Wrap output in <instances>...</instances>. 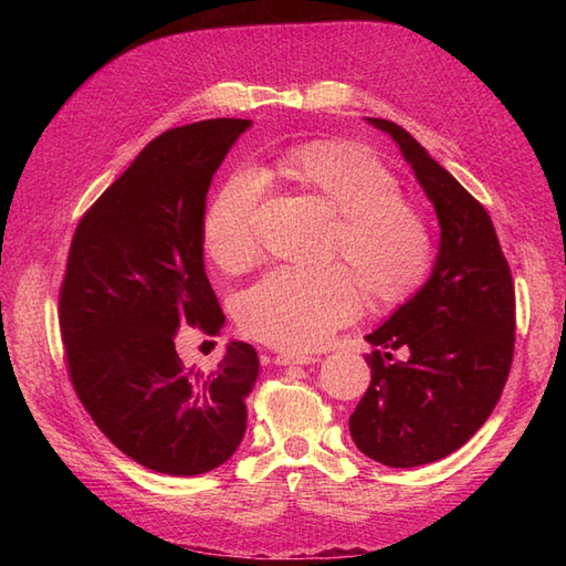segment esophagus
Masks as SVG:
<instances>
[{
  "label": "esophagus",
  "instance_id": "1",
  "mask_svg": "<svg viewBox=\"0 0 566 566\" xmlns=\"http://www.w3.org/2000/svg\"><path fill=\"white\" fill-rule=\"evenodd\" d=\"M316 361L318 358H314L310 354H279L276 358H273V364L276 366H310Z\"/></svg>",
  "mask_w": 566,
  "mask_h": 566
}]
</instances>
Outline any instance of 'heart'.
<instances>
[{
  "instance_id": "b5f03b06",
  "label": "heart",
  "mask_w": 566,
  "mask_h": 566,
  "mask_svg": "<svg viewBox=\"0 0 566 566\" xmlns=\"http://www.w3.org/2000/svg\"><path fill=\"white\" fill-rule=\"evenodd\" d=\"M276 172L318 196L339 217L333 250L345 256L373 297L399 300L420 285L432 260L430 229L401 200L397 177L368 148L306 144L287 150ZM262 191L264 177L254 167L235 169L205 210L202 248L219 269L238 271L252 260ZM356 276L342 266L273 269L238 297V323L245 335L271 347L314 349L361 312Z\"/></svg>"
}]
</instances>
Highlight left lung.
I'll return each instance as SVG.
<instances>
[{"label": "left lung", "mask_w": 566, "mask_h": 566, "mask_svg": "<svg viewBox=\"0 0 566 566\" xmlns=\"http://www.w3.org/2000/svg\"><path fill=\"white\" fill-rule=\"evenodd\" d=\"M366 123L397 144L432 202L439 248L430 279L366 335L385 354L366 358L370 387L349 432L382 465L418 468L458 451L499 403L515 349V287L482 205L403 127ZM389 348H403L405 361L389 365Z\"/></svg>", "instance_id": "8db88e82"}]
</instances>
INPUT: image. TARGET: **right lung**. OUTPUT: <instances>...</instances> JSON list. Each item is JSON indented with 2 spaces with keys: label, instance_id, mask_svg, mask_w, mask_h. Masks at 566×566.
Segmentation results:
<instances>
[{
  "label": "right lung",
  "instance_id": "obj_1",
  "mask_svg": "<svg viewBox=\"0 0 566 566\" xmlns=\"http://www.w3.org/2000/svg\"><path fill=\"white\" fill-rule=\"evenodd\" d=\"M252 119L163 132L82 217L61 285V335L84 408L139 465L193 476L245 437L260 358L231 339L210 375L184 368V323L224 328L205 273L200 224L212 177Z\"/></svg>",
  "mask_w": 566,
  "mask_h": 566
}]
</instances>
